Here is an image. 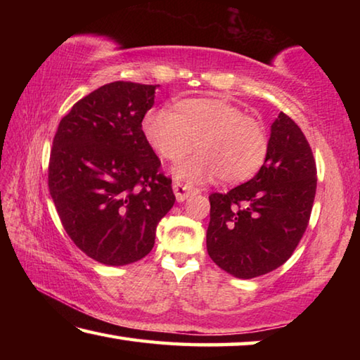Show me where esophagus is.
Masks as SVG:
<instances>
[{
  "mask_svg": "<svg viewBox=\"0 0 360 360\" xmlns=\"http://www.w3.org/2000/svg\"><path fill=\"white\" fill-rule=\"evenodd\" d=\"M173 191H174L176 200H178V202H184V200L188 197V195H192V193L197 192L192 186L181 184V182H178V181L173 182Z\"/></svg>",
  "mask_w": 360,
  "mask_h": 360,
  "instance_id": "34e87169",
  "label": "esophagus"
}]
</instances>
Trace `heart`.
Wrapping results in <instances>:
<instances>
[{"label": "heart", "mask_w": 360, "mask_h": 360, "mask_svg": "<svg viewBox=\"0 0 360 360\" xmlns=\"http://www.w3.org/2000/svg\"><path fill=\"white\" fill-rule=\"evenodd\" d=\"M143 133L150 148L169 162L198 149L173 169L176 178L188 182H206L219 176L224 182L236 184L252 178L268 154L265 125L219 98L181 100L176 111L150 109L143 119Z\"/></svg>", "instance_id": "heart-1"}]
</instances>
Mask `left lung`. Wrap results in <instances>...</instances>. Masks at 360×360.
Returning <instances> with one entry per match:
<instances>
[{
	"instance_id": "1",
	"label": "left lung",
	"mask_w": 360,
	"mask_h": 360,
	"mask_svg": "<svg viewBox=\"0 0 360 360\" xmlns=\"http://www.w3.org/2000/svg\"><path fill=\"white\" fill-rule=\"evenodd\" d=\"M316 182L307 138L289 115L279 112L259 173L227 193L210 195L206 249L212 262L241 279L281 266L308 227Z\"/></svg>"
}]
</instances>
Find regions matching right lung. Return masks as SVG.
Segmentation results:
<instances>
[{"label":"right lung","mask_w":360,"mask_h":360,"mask_svg":"<svg viewBox=\"0 0 360 360\" xmlns=\"http://www.w3.org/2000/svg\"><path fill=\"white\" fill-rule=\"evenodd\" d=\"M158 85L115 81L79 100L60 120L49 191L75 245L100 264L148 255L173 208L172 179L143 133Z\"/></svg>","instance_id":"obj_1"}]
</instances>
